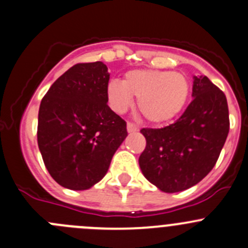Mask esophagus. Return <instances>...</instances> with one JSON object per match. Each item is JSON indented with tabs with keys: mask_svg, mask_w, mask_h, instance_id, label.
I'll return each instance as SVG.
<instances>
[{
	"mask_svg": "<svg viewBox=\"0 0 248 248\" xmlns=\"http://www.w3.org/2000/svg\"><path fill=\"white\" fill-rule=\"evenodd\" d=\"M126 130H128L129 134H131V133H136L139 129L135 124H133V123H128V124H126Z\"/></svg>",
	"mask_w": 248,
	"mask_h": 248,
	"instance_id": "34e87169",
	"label": "esophagus"
}]
</instances>
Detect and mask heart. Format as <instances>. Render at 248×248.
Listing matches in <instances>:
<instances>
[{
	"instance_id": "b5f03b06",
	"label": "heart",
	"mask_w": 248,
	"mask_h": 248,
	"mask_svg": "<svg viewBox=\"0 0 248 248\" xmlns=\"http://www.w3.org/2000/svg\"><path fill=\"white\" fill-rule=\"evenodd\" d=\"M190 96L186 75L163 70H131L123 81L110 80L107 85L108 103L117 113H124L133 97L148 122L167 124L180 115Z\"/></svg>"
}]
</instances>
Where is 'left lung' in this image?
I'll return each instance as SVG.
<instances>
[{
	"mask_svg": "<svg viewBox=\"0 0 248 248\" xmlns=\"http://www.w3.org/2000/svg\"><path fill=\"white\" fill-rule=\"evenodd\" d=\"M192 98L174 124L142 129L146 148L139 158L145 178L163 192L199 184L216 166L229 133L226 97L207 77H193Z\"/></svg>",
	"mask_w": 248,
	"mask_h": 248,
	"instance_id": "obj_1",
	"label": "left lung"
}]
</instances>
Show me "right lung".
Instances as JSON below:
<instances>
[{
    "instance_id": "add662e5",
    "label": "right lung",
    "mask_w": 248,
    "mask_h": 248,
    "mask_svg": "<svg viewBox=\"0 0 248 248\" xmlns=\"http://www.w3.org/2000/svg\"><path fill=\"white\" fill-rule=\"evenodd\" d=\"M108 68L79 63L56 80L39 109L37 143L51 176L69 190L102 180L128 136L126 123L107 102Z\"/></svg>"
}]
</instances>
